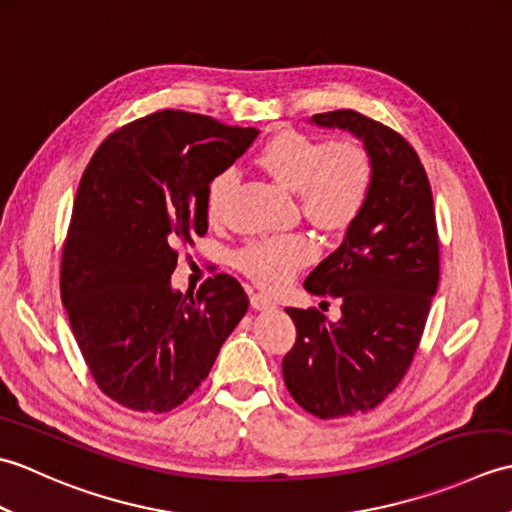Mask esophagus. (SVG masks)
<instances>
[{
	"mask_svg": "<svg viewBox=\"0 0 512 512\" xmlns=\"http://www.w3.org/2000/svg\"><path fill=\"white\" fill-rule=\"evenodd\" d=\"M250 306L255 310H270L275 308V301L264 295V292H253V295H250Z\"/></svg>",
	"mask_w": 512,
	"mask_h": 512,
	"instance_id": "1",
	"label": "esophagus"
}]
</instances>
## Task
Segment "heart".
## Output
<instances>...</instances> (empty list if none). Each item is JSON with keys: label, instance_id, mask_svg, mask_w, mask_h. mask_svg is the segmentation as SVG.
I'll return each instance as SVG.
<instances>
[{"label": "heart", "instance_id": "b5f03b06", "mask_svg": "<svg viewBox=\"0 0 512 512\" xmlns=\"http://www.w3.org/2000/svg\"><path fill=\"white\" fill-rule=\"evenodd\" d=\"M257 167L281 187L297 193L301 213L323 233H343L372 195L376 165L361 140H332L286 129L259 149ZM237 184L235 171L224 169L206 187V215L222 222ZM317 257V246L306 233L268 235L253 239L235 253V264L259 286L279 288L297 270Z\"/></svg>", "mask_w": 512, "mask_h": 512}]
</instances>
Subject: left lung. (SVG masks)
<instances>
[{
    "label": "left lung",
    "instance_id": "left-lung-1",
    "mask_svg": "<svg viewBox=\"0 0 512 512\" xmlns=\"http://www.w3.org/2000/svg\"><path fill=\"white\" fill-rule=\"evenodd\" d=\"M312 121L350 129L376 165L363 215L303 284L317 297H339L341 321L286 308L297 328L281 361L286 387L299 407L332 420L378 407L409 372L438 290L440 244L427 171L405 138L354 110Z\"/></svg>",
    "mask_w": 512,
    "mask_h": 512
}]
</instances>
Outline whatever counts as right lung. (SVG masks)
<instances>
[{
	"label": "right lung",
	"mask_w": 512,
	"mask_h": 512,
	"mask_svg": "<svg viewBox=\"0 0 512 512\" xmlns=\"http://www.w3.org/2000/svg\"><path fill=\"white\" fill-rule=\"evenodd\" d=\"M257 134L162 110L112 132L83 171L61 250V299L96 387L121 407L182 405L248 310L231 275L184 297L171 273L178 250L209 231V180Z\"/></svg>",
	"instance_id": "add662e5"
}]
</instances>
